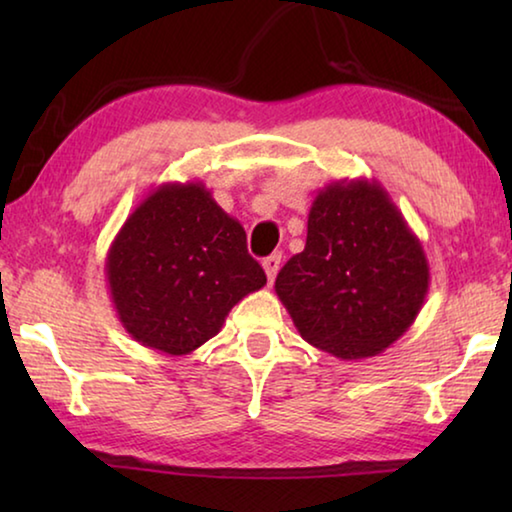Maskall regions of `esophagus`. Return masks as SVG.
Returning <instances> with one entry per match:
<instances>
[{
  "instance_id": "34e87169",
  "label": "esophagus",
  "mask_w": 512,
  "mask_h": 512,
  "mask_svg": "<svg viewBox=\"0 0 512 512\" xmlns=\"http://www.w3.org/2000/svg\"><path fill=\"white\" fill-rule=\"evenodd\" d=\"M280 262H282V255H280V253H275V255H271V257H266V259H264V271H266L268 282H273V280H275L277 271H280Z\"/></svg>"
}]
</instances>
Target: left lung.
<instances>
[{
	"label": "left lung",
	"instance_id": "1",
	"mask_svg": "<svg viewBox=\"0 0 512 512\" xmlns=\"http://www.w3.org/2000/svg\"><path fill=\"white\" fill-rule=\"evenodd\" d=\"M429 291L420 239L377 180H339L309 210L305 250L275 280L302 339L339 359L377 357L418 318Z\"/></svg>",
	"mask_w": 512,
	"mask_h": 512
}]
</instances>
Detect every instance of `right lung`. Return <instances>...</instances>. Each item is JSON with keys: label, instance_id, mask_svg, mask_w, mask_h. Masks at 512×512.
<instances>
[{"label": "right lung", "instance_id": "right-lung-1", "mask_svg": "<svg viewBox=\"0 0 512 512\" xmlns=\"http://www.w3.org/2000/svg\"><path fill=\"white\" fill-rule=\"evenodd\" d=\"M119 323L171 357L219 334L230 309L266 284L246 230L198 180L164 183L128 214L106 255Z\"/></svg>", "mask_w": 512, "mask_h": 512}]
</instances>
